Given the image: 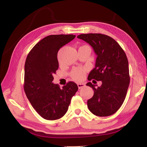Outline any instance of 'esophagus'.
Listing matches in <instances>:
<instances>
[{"label": "esophagus", "instance_id": "esophagus-1", "mask_svg": "<svg viewBox=\"0 0 147 147\" xmlns=\"http://www.w3.org/2000/svg\"><path fill=\"white\" fill-rule=\"evenodd\" d=\"M77 85H78V88H79V89H82V88H83L85 86V84H83V83H78V84H77Z\"/></svg>", "mask_w": 147, "mask_h": 147}]
</instances>
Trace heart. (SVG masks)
<instances>
[{
  "label": "heart",
  "mask_w": 147,
  "mask_h": 147,
  "mask_svg": "<svg viewBox=\"0 0 147 147\" xmlns=\"http://www.w3.org/2000/svg\"><path fill=\"white\" fill-rule=\"evenodd\" d=\"M86 74V71L83 69L76 68L71 73V76L74 80L78 82L82 81L84 78Z\"/></svg>",
  "instance_id": "obj_1"
}]
</instances>
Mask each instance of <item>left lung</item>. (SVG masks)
Wrapping results in <instances>:
<instances>
[{
  "label": "left lung",
  "instance_id": "1",
  "mask_svg": "<svg viewBox=\"0 0 147 147\" xmlns=\"http://www.w3.org/2000/svg\"><path fill=\"white\" fill-rule=\"evenodd\" d=\"M93 47L96 57L95 67L88 80L101 81L102 85L88 82L86 86L94 90L93 97L88 100L92 113L99 117L113 115L121 108L130 84L128 61L123 49L115 39L101 34H84L77 36Z\"/></svg>",
  "mask_w": 147,
  "mask_h": 147
}]
</instances>
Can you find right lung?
Segmentation results:
<instances>
[{"mask_svg":"<svg viewBox=\"0 0 147 147\" xmlns=\"http://www.w3.org/2000/svg\"><path fill=\"white\" fill-rule=\"evenodd\" d=\"M75 37L73 34L47 36L32 49L26 57L24 90L35 110L47 120L61 118L78 89L73 82H69L62 89L53 83V74L59 67L58 51Z\"/></svg>","mask_w":147,"mask_h":147,"instance_id":"add662e5","label":"right lung"}]
</instances>
